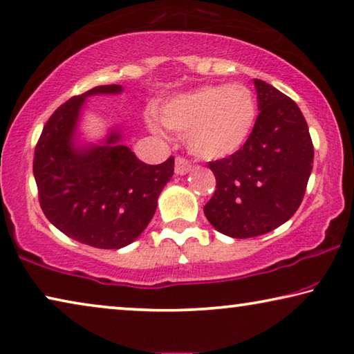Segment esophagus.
Returning a JSON list of instances; mask_svg holds the SVG:
<instances>
[{
	"label": "esophagus",
	"instance_id": "1",
	"mask_svg": "<svg viewBox=\"0 0 354 354\" xmlns=\"http://www.w3.org/2000/svg\"><path fill=\"white\" fill-rule=\"evenodd\" d=\"M192 170V165L191 163H189L186 159H184V157H176V160H175V173L176 175H179V176H183V175H187L189 171Z\"/></svg>",
	"mask_w": 354,
	"mask_h": 354
}]
</instances>
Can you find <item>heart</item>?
<instances>
[{
    "instance_id": "obj_1",
    "label": "heart",
    "mask_w": 354,
    "mask_h": 354,
    "mask_svg": "<svg viewBox=\"0 0 354 354\" xmlns=\"http://www.w3.org/2000/svg\"><path fill=\"white\" fill-rule=\"evenodd\" d=\"M257 113L256 95L250 87L227 84L176 95L163 103L157 114L168 130L186 133L192 154L218 160L235 154L248 143Z\"/></svg>"
}]
</instances>
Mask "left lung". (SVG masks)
<instances>
[{
	"label": "left lung",
	"instance_id": "obj_1",
	"mask_svg": "<svg viewBox=\"0 0 354 354\" xmlns=\"http://www.w3.org/2000/svg\"><path fill=\"white\" fill-rule=\"evenodd\" d=\"M254 87L261 113L248 143L208 163L216 191L203 213L232 239L263 235L291 219L313 168V143L302 111L261 79H254Z\"/></svg>",
	"mask_w": 354,
	"mask_h": 354
}]
</instances>
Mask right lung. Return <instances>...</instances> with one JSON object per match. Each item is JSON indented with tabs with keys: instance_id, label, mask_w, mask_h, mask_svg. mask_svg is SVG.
<instances>
[{
	"instance_id": "obj_1",
	"label": "right lung",
	"mask_w": 354,
	"mask_h": 354,
	"mask_svg": "<svg viewBox=\"0 0 354 354\" xmlns=\"http://www.w3.org/2000/svg\"><path fill=\"white\" fill-rule=\"evenodd\" d=\"M122 86L93 87L57 108L35 149L33 175L46 218L79 243L119 250L141 235L157 209V198L175 170L173 156L147 165L119 130L100 145L76 143L77 122L87 97L115 95Z\"/></svg>"
}]
</instances>
